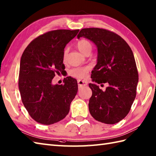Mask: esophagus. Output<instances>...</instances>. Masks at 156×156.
<instances>
[{
  "mask_svg": "<svg viewBox=\"0 0 156 156\" xmlns=\"http://www.w3.org/2000/svg\"><path fill=\"white\" fill-rule=\"evenodd\" d=\"M78 84L79 87H84V86L87 85V82L85 80H78Z\"/></svg>",
  "mask_w": 156,
  "mask_h": 156,
  "instance_id": "1",
  "label": "esophagus"
}]
</instances>
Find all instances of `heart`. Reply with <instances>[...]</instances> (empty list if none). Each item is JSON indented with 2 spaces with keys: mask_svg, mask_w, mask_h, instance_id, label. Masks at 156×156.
<instances>
[{
  "mask_svg": "<svg viewBox=\"0 0 156 156\" xmlns=\"http://www.w3.org/2000/svg\"><path fill=\"white\" fill-rule=\"evenodd\" d=\"M77 48L78 50L80 51L82 54H83L85 55H89L92 51V45L91 43L87 39H82L78 41L77 44ZM67 55H68V49H66L64 51V54H63V61L64 62L67 59ZM90 70V68L88 67H80V68H75L72 69L69 71V75L72 77L82 79L84 78L87 76L88 72Z\"/></svg>",
  "mask_w": 156,
  "mask_h": 156,
  "instance_id": "b5f03b06",
  "label": "heart"
}]
</instances>
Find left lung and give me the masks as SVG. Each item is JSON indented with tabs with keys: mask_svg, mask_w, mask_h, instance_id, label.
Returning a JSON list of instances; mask_svg holds the SVG:
<instances>
[{
	"mask_svg": "<svg viewBox=\"0 0 156 156\" xmlns=\"http://www.w3.org/2000/svg\"><path fill=\"white\" fill-rule=\"evenodd\" d=\"M77 37L90 39L97 47L92 80L108 84L105 91L89 84L92 92L88 104L90 113L99 122L117 123L127 115L136 97L139 76L133 51L121 37L105 29H82Z\"/></svg>",
	"mask_w": 156,
	"mask_h": 156,
	"instance_id": "left-lung-1",
	"label": "left lung"
}]
</instances>
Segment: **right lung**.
Segmentation results:
<instances>
[{
	"label": "right lung",
	"mask_w": 156,
	"mask_h": 156,
	"mask_svg": "<svg viewBox=\"0 0 156 156\" xmlns=\"http://www.w3.org/2000/svg\"><path fill=\"white\" fill-rule=\"evenodd\" d=\"M79 29L50 31L34 39L23 51L20 62L19 88L29 115L39 123L51 125L62 120L78 92L70 76L64 84H52L55 74L64 70L63 54L66 44Z\"/></svg>",
	"instance_id": "right-lung-1"
}]
</instances>
